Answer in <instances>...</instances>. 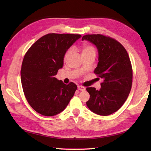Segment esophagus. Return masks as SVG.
Segmentation results:
<instances>
[{"label": "esophagus", "instance_id": "esophagus-1", "mask_svg": "<svg viewBox=\"0 0 151 151\" xmlns=\"http://www.w3.org/2000/svg\"><path fill=\"white\" fill-rule=\"evenodd\" d=\"M78 89L80 91H84L86 88L84 87H83V86H78Z\"/></svg>", "mask_w": 151, "mask_h": 151}]
</instances>
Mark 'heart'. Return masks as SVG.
<instances>
[{"label":"heart","instance_id":"heart-1","mask_svg":"<svg viewBox=\"0 0 151 151\" xmlns=\"http://www.w3.org/2000/svg\"><path fill=\"white\" fill-rule=\"evenodd\" d=\"M70 52H71V49H69L67 51L65 56H64V60H66L69 56ZM88 53H95V50L94 47H92L91 45H84L82 47V54Z\"/></svg>","mask_w":151,"mask_h":151}]
</instances>
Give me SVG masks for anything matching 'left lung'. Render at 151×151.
Masks as SVG:
<instances>
[{
	"label": "left lung",
	"instance_id": "1",
	"mask_svg": "<svg viewBox=\"0 0 151 151\" xmlns=\"http://www.w3.org/2000/svg\"><path fill=\"white\" fill-rule=\"evenodd\" d=\"M82 40L97 47L99 62L94 73L103 80L99 90L86 88L90 95L86 104L96 114H114L126 101L132 88V69L129 54L117 41L101 34L86 35Z\"/></svg>",
	"mask_w": 151,
	"mask_h": 151
}]
</instances>
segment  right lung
<instances>
[{
	"label": "right lung",
	"mask_w": 151,
	"mask_h": 151,
	"mask_svg": "<svg viewBox=\"0 0 151 151\" xmlns=\"http://www.w3.org/2000/svg\"><path fill=\"white\" fill-rule=\"evenodd\" d=\"M80 34H49L31 46L22 61V87L28 103L45 116L60 114L68 105L77 89L65 84L55 76L63 65L64 56Z\"/></svg>",
	"instance_id": "1"
}]
</instances>
